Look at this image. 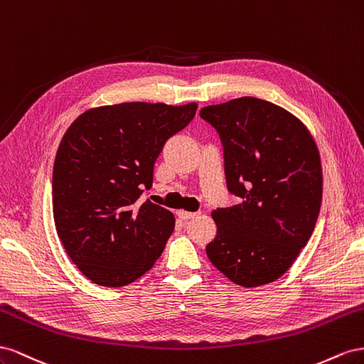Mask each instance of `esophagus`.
<instances>
[{"label": "esophagus", "instance_id": "34e87169", "mask_svg": "<svg viewBox=\"0 0 364 364\" xmlns=\"http://www.w3.org/2000/svg\"><path fill=\"white\" fill-rule=\"evenodd\" d=\"M176 215H178V218L181 221H188V220H192L193 216H196V213H192V212H186V210H180L176 212Z\"/></svg>", "mask_w": 364, "mask_h": 364}]
</instances>
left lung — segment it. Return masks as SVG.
<instances>
[{
  "label": "left lung",
  "instance_id": "8db88e82",
  "mask_svg": "<svg viewBox=\"0 0 364 364\" xmlns=\"http://www.w3.org/2000/svg\"><path fill=\"white\" fill-rule=\"evenodd\" d=\"M200 116L221 139L227 189L240 198L212 212L218 232L205 253L237 285L274 282L317 223L323 176L316 141L291 112L256 97L204 107Z\"/></svg>",
  "mask_w": 364,
  "mask_h": 364
}]
</instances>
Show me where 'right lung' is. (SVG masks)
<instances>
[{"label":"right lung","mask_w":364,"mask_h":364,"mask_svg":"<svg viewBox=\"0 0 364 364\" xmlns=\"http://www.w3.org/2000/svg\"><path fill=\"white\" fill-rule=\"evenodd\" d=\"M198 105L127 102L85 111L70 124L53 166V218L67 255L91 282L132 284L154 267L175 218L140 195L164 143Z\"/></svg>","instance_id":"right-lung-1"}]
</instances>
